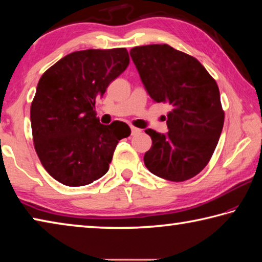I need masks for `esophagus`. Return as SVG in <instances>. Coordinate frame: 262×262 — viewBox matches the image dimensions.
I'll use <instances>...</instances> for the list:
<instances>
[{"instance_id":"34e87169","label":"esophagus","mask_w":262,"mask_h":262,"mask_svg":"<svg viewBox=\"0 0 262 262\" xmlns=\"http://www.w3.org/2000/svg\"><path fill=\"white\" fill-rule=\"evenodd\" d=\"M130 130H132V135H135V134H137V133H140L139 128H136V127H134V126L130 127Z\"/></svg>"}]
</instances>
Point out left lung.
<instances>
[{"instance_id":"8db88e82","label":"left lung","mask_w":262,"mask_h":262,"mask_svg":"<svg viewBox=\"0 0 262 262\" xmlns=\"http://www.w3.org/2000/svg\"><path fill=\"white\" fill-rule=\"evenodd\" d=\"M130 56L149 96L171 105L167 134L145 130L152 140L145 166L176 183L193 178L209 163L223 129L216 81L195 57L166 43L134 47Z\"/></svg>"}]
</instances>
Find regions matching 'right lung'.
<instances>
[{"mask_svg": "<svg viewBox=\"0 0 262 262\" xmlns=\"http://www.w3.org/2000/svg\"><path fill=\"white\" fill-rule=\"evenodd\" d=\"M129 64L126 48L73 52L39 79L31 104L34 149L45 170L66 186H84L110 168L118 142L130 135L125 122L101 125L97 98Z\"/></svg>", "mask_w": 262, "mask_h": 262, "instance_id": "obj_1", "label": "right lung"}]
</instances>
